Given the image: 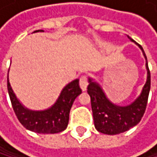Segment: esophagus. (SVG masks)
I'll return each instance as SVG.
<instances>
[{"mask_svg":"<svg viewBox=\"0 0 157 157\" xmlns=\"http://www.w3.org/2000/svg\"><path fill=\"white\" fill-rule=\"evenodd\" d=\"M79 85H80V87L82 88L83 91L86 89V86L88 85V82H87V77L86 75H82L80 77V80H79Z\"/></svg>","mask_w":157,"mask_h":157,"instance_id":"esophagus-1","label":"esophagus"}]
</instances>
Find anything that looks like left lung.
<instances>
[{"instance_id": "1", "label": "left lung", "mask_w": 157, "mask_h": 157, "mask_svg": "<svg viewBox=\"0 0 157 157\" xmlns=\"http://www.w3.org/2000/svg\"><path fill=\"white\" fill-rule=\"evenodd\" d=\"M128 37L131 41H134L130 36ZM136 44H137L136 42ZM137 46L141 49L146 59L147 81L142 88L140 95L131 105L119 106L112 104L106 98L101 87L96 82H93L92 79L90 78L88 79L89 84L87 86V93L90 96V101H91L95 128L100 133L106 135H117L123 133L136 125L144 115L151 88V73L148 67L147 56L143 48L140 44H137Z\"/></svg>"}]
</instances>
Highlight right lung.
Masks as SVG:
<instances>
[{"label": "right lung", "mask_w": 157, "mask_h": 157, "mask_svg": "<svg viewBox=\"0 0 157 157\" xmlns=\"http://www.w3.org/2000/svg\"><path fill=\"white\" fill-rule=\"evenodd\" d=\"M36 32H43V30H36L34 33ZM7 89L17 120L26 129L39 134H56L67 128L72 104L76 97L82 92L79 86V79H75L62 89L60 96L52 106L46 110L33 111L24 107L17 99L10 86L8 75Z\"/></svg>", "instance_id": "obj_1"}]
</instances>
